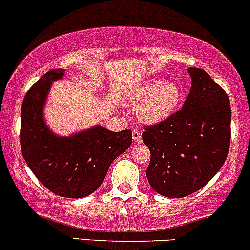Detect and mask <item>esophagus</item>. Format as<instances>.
<instances>
[{
	"label": "esophagus",
	"instance_id": "obj_1",
	"mask_svg": "<svg viewBox=\"0 0 250 250\" xmlns=\"http://www.w3.org/2000/svg\"><path fill=\"white\" fill-rule=\"evenodd\" d=\"M132 138L135 142H138L140 143L141 141H142V136H141V132L138 130H133L132 131Z\"/></svg>",
	"mask_w": 250,
	"mask_h": 250
}]
</instances>
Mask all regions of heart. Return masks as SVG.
<instances>
[{"mask_svg": "<svg viewBox=\"0 0 250 250\" xmlns=\"http://www.w3.org/2000/svg\"><path fill=\"white\" fill-rule=\"evenodd\" d=\"M182 87L176 82L151 78L136 87L130 101L138 106V115L146 124H160L171 118L181 106Z\"/></svg>", "mask_w": 250, "mask_h": 250, "instance_id": "obj_1", "label": "heart"}]
</instances>
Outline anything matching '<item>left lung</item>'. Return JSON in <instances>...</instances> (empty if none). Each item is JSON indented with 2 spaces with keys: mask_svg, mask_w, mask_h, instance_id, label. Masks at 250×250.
<instances>
[{
  "mask_svg": "<svg viewBox=\"0 0 250 250\" xmlns=\"http://www.w3.org/2000/svg\"><path fill=\"white\" fill-rule=\"evenodd\" d=\"M191 87L183 108L165 122L144 127L150 150L146 178L165 197H184L219 172L231 138L228 94L201 68H188Z\"/></svg>",
  "mask_w": 250,
  "mask_h": 250,
  "instance_id": "8db88e82",
  "label": "left lung"
}]
</instances>
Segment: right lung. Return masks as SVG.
<instances>
[{"mask_svg": "<svg viewBox=\"0 0 250 250\" xmlns=\"http://www.w3.org/2000/svg\"><path fill=\"white\" fill-rule=\"evenodd\" d=\"M63 76L65 69H51L26 92L20 144L27 166L47 189L59 196L81 199L102 184L110 164L132 143V132H113L101 125L71 136L53 132L43 112L53 82Z\"/></svg>", "mask_w": 250, "mask_h": 250, "instance_id": "1", "label": "right lung"}]
</instances>
